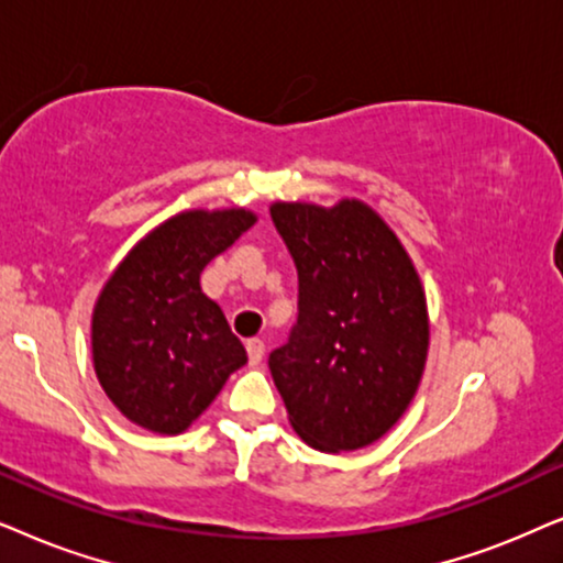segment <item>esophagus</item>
Masks as SVG:
<instances>
[{"instance_id":"obj_1","label":"esophagus","mask_w":563,"mask_h":563,"mask_svg":"<svg viewBox=\"0 0 563 563\" xmlns=\"http://www.w3.org/2000/svg\"><path fill=\"white\" fill-rule=\"evenodd\" d=\"M246 355H250V365H260L262 357H265V342L262 340L246 342Z\"/></svg>"}]
</instances>
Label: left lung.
I'll list each match as a JSON object with an SVG mask.
<instances>
[{
	"label": "left lung",
	"instance_id": "obj_1",
	"mask_svg": "<svg viewBox=\"0 0 563 563\" xmlns=\"http://www.w3.org/2000/svg\"><path fill=\"white\" fill-rule=\"evenodd\" d=\"M298 269V321L269 373L303 443L357 451L399 422L422 380L430 319L411 257L363 200L269 206Z\"/></svg>",
	"mask_w": 563,
	"mask_h": 563
}]
</instances>
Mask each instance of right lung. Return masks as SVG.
<instances>
[{
    "mask_svg": "<svg viewBox=\"0 0 563 563\" xmlns=\"http://www.w3.org/2000/svg\"><path fill=\"white\" fill-rule=\"evenodd\" d=\"M254 221L244 208L172 216L104 283L92 311L95 373L133 424L185 432L246 363L221 306L200 288V273Z\"/></svg>",
    "mask_w": 563,
    "mask_h": 563,
    "instance_id": "obj_1",
    "label": "right lung"
}]
</instances>
